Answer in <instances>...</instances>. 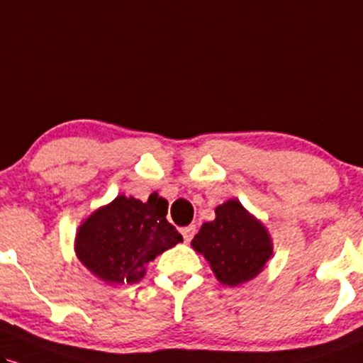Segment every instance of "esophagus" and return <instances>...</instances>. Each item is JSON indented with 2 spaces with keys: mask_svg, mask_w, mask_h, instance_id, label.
I'll list each match as a JSON object with an SVG mask.
<instances>
[{
  "mask_svg": "<svg viewBox=\"0 0 363 363\" xmlns=\"http://www.w3.org/2000/svg\"><path fill=\"white\" fill-rule=\"evenodd\" d=\"M180 232H182L183 239H185V242H190V240L194 239L196 229H195V225H189V227H183Z\"/></svg>",
  "mask_w": 363,
  "mask_h": 363,
  "instance_id": "1",
  "label": "esophagus"
}]
</instances>
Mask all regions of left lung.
<instances>
[{"instance_id":"left-lung-1","label":"left lung","mask_w":363,"mask_h":363,"mask_svg":"<svg viewBox=\"0 0 363 363\" xmlns=\"http://www.w3.org/2000/svg\"><path fill=\"white\" fill-rule=\"evenodd\" d=\"M191 245L203 254L217 279L227 286L252 279L272 256L269 234L239 200L218 205L216 220L203 223Z\"/></svg>"}]
</instances>
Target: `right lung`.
I'll use <instances>...</instances> for the list:
<instances>
[{
  "mask_svg": "<svg viewBox=\"0 0 363 363\" xmlns=\"http://www.w3.org/2000/svg\"><path fill=\"white\" fill-rule=\"evenodd\" d=\"M167 212L168 202L158 194L147 202L119 195L80 225L79 259L107 283H136L145 276V264L183 240Z\"/></svg>",
  "mask_w": 363,
  "mask_h": 363,
  "instance_id": "add662e5",
  "label": "right lung"
}]
</instances>
